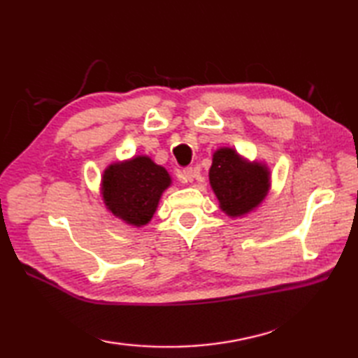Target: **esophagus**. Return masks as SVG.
<instances>
[{
  "mask_svg": "<svg viewBox=\"0 0 358 358\" xmlns=\"http://www.w3.org/2000/svg\"><path fill=\"white\" fill-rule=\"evenodd\" d=\"M180 178L183 183H192V181L195 180V169L194 167H186V169H183V172H181Z\"/></svg>",
  "mask_w": 358,
  "mask_h": 358,
  "instance_id": "34e87169",
  "label": "esophagus"
}]
</instances>
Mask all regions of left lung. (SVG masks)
Returning a JSON list of instances; mask_svg holds the SVG:
<instances>
[{
	"label": "left lung",
	"instance_id": "left-lung-1",
	"mask_svg": "<svg viewBox=\"0 0 358 358\" xmlns=\"http://www.w3.org/2000/svg\"><path fill=\"white\" fill-rule=\"evenodd\" d=\"M220 208L229 217H241L260 204L269 191V171L260 163H248L229 148L218 149L209 171Z\"/></svg>",
	"mask_w": 358,
	"mask_h": 358
}]
</instances>
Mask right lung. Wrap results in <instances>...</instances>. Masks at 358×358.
<instances>
[{"label":"right lung","instance_id":"1","mask_svg":"<svg viewBox=\"0 0 358 358\" xmlns=\"http://www.w3.org/2000/svg\"><path fill=\"white\" fill-rule=\"evenodd\" d=\"M171 177L149 157L113 163L103 173V200L113 215L127 224L144 226L154 217Z\"/></svg>","mask_w":358,"mask_h":358}]
</instances>
